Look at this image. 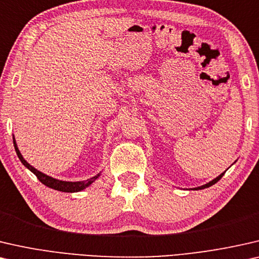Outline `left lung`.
I'll return each instance as SVG.
<instances>
[{
  "mask_svg": "<svg viewBox=\"0 0 259 259\" xmlns=\"http://www.w3.org/2000/svg\"><path fill=\"white\" fill-rule=\"evenodd\" d=\"M225 172V171H224ZM224 172L223 174H221L220 176H217L216 178H214V180H212V181H210L209 183H206V184H204V185H201V187H197V188H194L192 189V190H202V189H205V188H209V187H211V185H213L214 183H217L218 181L221 180L222 177H223V175H224Z\"/></svg>",
  "mask_w": 259,
  "mask_h": 259,
  "instance_id": "left-lung-1",
  "label": "left lung"
}]
</instances>
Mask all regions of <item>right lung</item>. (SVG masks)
Instances as JSON below:
<instances>
[{"label": "right lung", "mask_w": 259, "mask_h": 259, "mask_svg": "<svg viewBox=\"0 0 259 259\" xmlns=\"http://www.w3.org/2000/svg\"><path fill=\"white\" fill-rule=\"evenodd\" d=\"M13 141H14V147H15V151H16L17 156H19V158H20V161L22 162V164H23L25 167H27V169L30 170L31 172L34 174L35 176L38 178V181L41 182V183L47 185V187H48V188L54 189V190L62 191V192H78V191L84 190L85 188H88L90 184H93L94 182L96 181L98 177H100L101 172H98L97 175H95L94 177L89 178V180H85V181L67 182V181L56 180V178H54L52 176H48V175L41 172V171H38L37 169H35L34 166L29 164V163L23 158V156H22V154L20 152L19 148H17L15 137H13Z\"/></svg>", "instance_id": "1"}]
</instances>
